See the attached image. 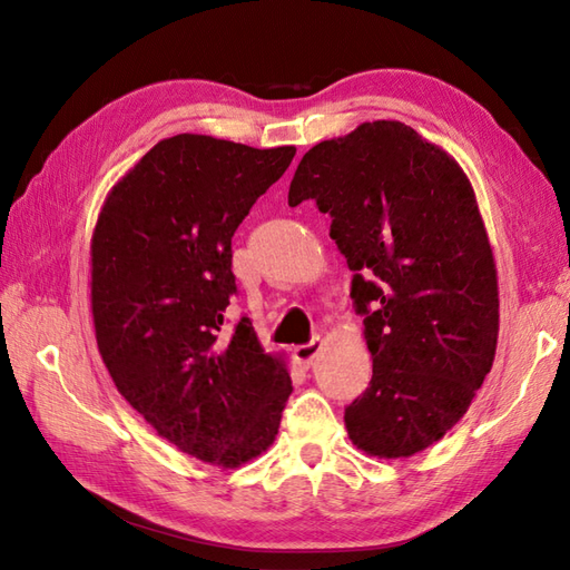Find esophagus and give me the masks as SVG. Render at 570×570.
I'll return each instance as SVG.
<instances>
[{
	"label": "esophagus",
	"instance_id": "esophagus-1",
	"mask_svg": "<svg viewBox=\"0 0 570 570\" xmlns=\"http://www.w3.org/2000/svg\"><path fill=\"white\" fill-rule=\"evenodd\" d=\"M321 353H323V341H321V337H316V341H311L308 345L294 347V357H296L298 365H304V367H311L313 360H316Z\"/></svg>",
	"mask_w": 570,
	"mask_h": 570
}]
</instances>
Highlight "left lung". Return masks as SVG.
Wrapping results in <instances>:
<instances>
[{"instance_id": "1", "label": "left lung", "mask_w": 570, "mask_h": 570, "mask_svg": "<svg viewBox=\"0 0 570 570\" xmlns=\"http://www.w3.org/2000/svg\"><path fill=\"white\" fill-rule=\"evenodd\" d=\"M304 200L333 217L365 313L372 382L345 409L350 441L384 460L426 451L498 350V266L470 178L416 129L377 119L304 154L288 205Z\"/></svg>"}]
</instances>
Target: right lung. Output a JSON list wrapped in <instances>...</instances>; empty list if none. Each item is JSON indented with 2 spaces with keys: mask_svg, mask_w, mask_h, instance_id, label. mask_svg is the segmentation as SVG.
<instances>
[{
  "mask_svg": "<svg viewBox=\"0 0 570 570\" xmlns=\"http://www.w3.org/2000/svg\"><path fill=\"white\" fill-rule=\"evenodd\" d=\"M296 147L161 139L107 193L90 239V311L107 372L178 451L220 468L266 453L292 394L249 318L225 331L233 235Z\"/></svg>",
  "mask_w": 570,
  "mask_h": 570,
  "instance_id": "add662e5",
  "label": "right lung"
}]
</instances>
